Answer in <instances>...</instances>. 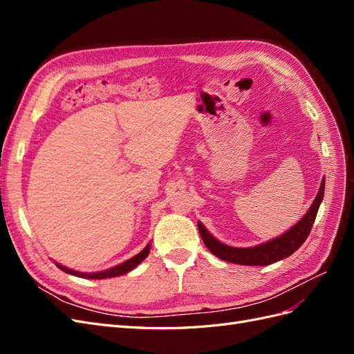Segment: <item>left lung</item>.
Returning a JSON list of instances; mask_svg holds the SVG:
<instances>
[{"label": "left lung", "mask_w": 354, "mask_h": 354, "mask_svg": "<svg viewBox=\"0 0 354 354\" xmlns=\"http://www.w3.org/2000/svg\"><path fill=\"white\" fill-rule=\"evenodd\" d=\"M324 194H325V177L322 178V183H320L319 192L313 203L310 205L308 211L304 214V217L301 220H299L297 224H294L291 229H288L285 233H282L281 236L260 245L251 246V248H236V246H230L220 242L218 239L212 236L201 221H198L201 238L203 243L207 245V248L214 255L227 263L242 264V266L273 264L294 254L299 246L304 243L310 230L313 227L317 209L324 199Z\"/></svg>", "instance_id": "obj_1"}]
</instances>
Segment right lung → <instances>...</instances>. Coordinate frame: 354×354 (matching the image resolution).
Listing matches in <instances>:
<instances>
[{"instance_id": "add662e5", "label": "right lung", "mask_w": 354, "mask_h": 354, "mask_svg": "<svg viewBox=\"0 0 354 354\" xmlns=\"http://www.w3.org/2000/svg\"><path fill=\"white\" fill-rule=\"evenodd\" d=\"M149 251H151V243H147L145 248L138 252L137 255L131 257L130 260H127L121 264H118L115 267H111V269L108 270H103V272H93V273H85V272H78V270H72V269H68V267L62 266L59 263H56V266L59 267L60 270H63L65 273H69L72 276H78V277H82V279H108V277H116V276H121V274H125L128 272H131L133 269H136V267L140 264L146 257L149 255Z\"/></svg>"}]
</instances>
